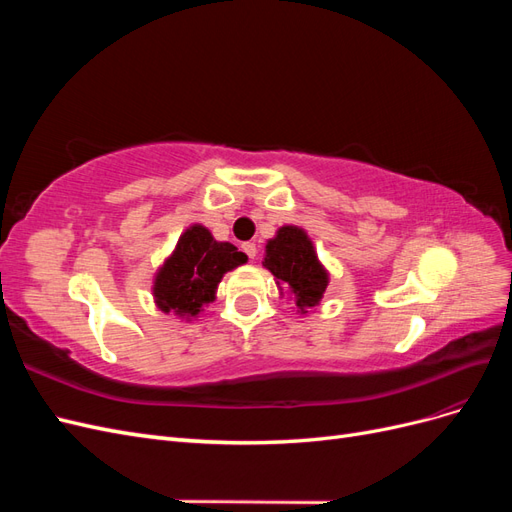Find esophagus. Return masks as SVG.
Masks as SVG:
<instances>
[{
  "instance_id": "34e87169",
  "label": "esophagus",
  "mask_w": 512,
  "mask_h": 512,
  "mask_svg": "<svg viewBox=\"0 0 512 512\" xmlns=\"http://www.w3.org/2000/svg\"><path fill=\"white\" fill-rule=\"evenodd\" d=\"M243 252L247 254V258L254 260V258H256V254H258V247H256V243H254V241H247V243H243Z\"/></svg>"
}]
</instances>
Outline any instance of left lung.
<instances>
[{
    "label": "left lung",
    "instance_id": "8db88e82",
    "mask_svg": "<svg viewBox=\"0 0 512 512\" xmlns=\"http://www.w3.org/2000/svg\"><path fill=\"white\" fill-rule=\"evenodd\" d=\"M265 267L275 275V280L292 290L301 312H305V307H314L327 288L329 277L318 262L314 245L297 226L277 230V237L267 245Z\"/></svg>",
    "mask_w": 512,
    "mask_h": 512
}]
</instances>
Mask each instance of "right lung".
<instances>
[{"mask_svg":"<svg viewBox=\"0 0 512 512\" xmlns=\"http://www.w3.org/2000/svg\"><path fill=\"white\" fill-rule=\"evenodd\" d=\"M245 260L247 256L232 243L215 241L207 228L192 226L160 269L153 297L162 312L196 316L200 307L213 301L224 273Z\"/></svg>","mask_w":512,"mask_h":512,"instance_id":"1","label":"right lung"}]
</instances>
